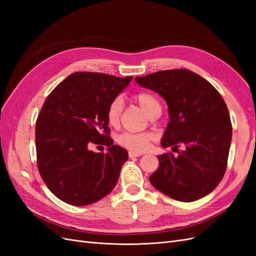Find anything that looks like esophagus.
Listing matches in <instances>:
<instances>
[{
    "label": "esophagus",
    "mask_w": 256,
    "mask_h": 256,
    "mask_svg": "<svg viewBox=\"0 0 256 256\" xmlns=\"http://www.w3.org/2000/svg\"><path fill=\"white\" fill-rule=\"evenodd\" d=\"M128 154H129V158H136V157H140L142 154H140V152H128Z\"/></svg>",
    "instance_id": "1"
}]
</instances>
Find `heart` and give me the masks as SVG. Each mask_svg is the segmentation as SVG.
Here are the masks:
<instances>
[{
	"label": "heart",
	"instance_id": "heart-1",
	"mask_svg": "<svg viewBox=\"0 0 256 256\" xmlns=\"http://www.w3.org/2000/svg\"><path fill=\"white\" fill-rule=\"evenodd\" d=\"M134 100L142 108L148 118L158 111H161V104L156 96L148 92H140L134 95ZM122 110V100L120 97L114 98L106 110V120L111 126H116L120 122ZM152 136L150 132H124L120 134L116 141L125 148L136 152H142L148 148Z\"/></svg>",
	"mask_w": 256,
	"mask_h": 256
}]
</instances>
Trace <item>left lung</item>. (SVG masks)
Listing matches in <instances>:
<instances>
[{"mask_svg": "<svg viewBox=\"0 0 256 256\" xmlns=\"http://www.w3.org/2000/svg\"><path fill=\"white\" fill-rule=\"evenodd\" d=\"M136 82L156 92L168 104L170 122L161 145L184 150L158 156L159 168L150 182L180 202L206 196L222 180L232 142L228 106L212 85L187 69L136 76Z\"/></svg>", "mask_w": 256, "mask_h": 256, "instance_id": "8db88e82", "label": "left lung"}]
</instances>
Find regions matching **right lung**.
<instances>
[{"label":"right lung","mask_w":256,"mask_h":256,"mask_svg":"<svg viewBox=\"0 0 256 256\" xmlns=\"http://www.w3.org/2000/svg\"><path fill=\"white\" fill-rule=\"evenodd\" d=\"M132 78L74 72L46 99L35 128L37 166L63 202L90 205L114 189L128 152L113 145L106 110ZM92 144L108 146V152L94 153Z\"/></svg>","instance_id":"add662e5"}]
</instances>
